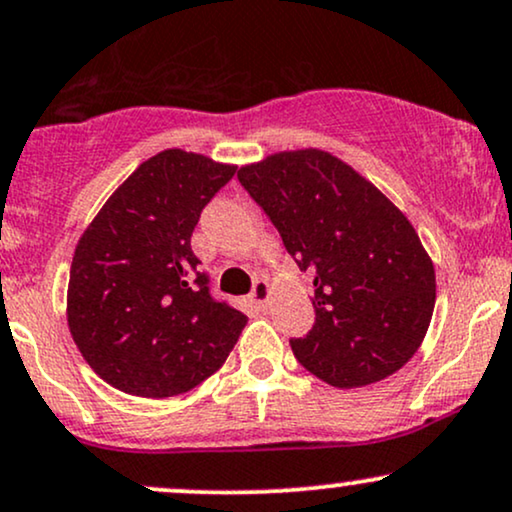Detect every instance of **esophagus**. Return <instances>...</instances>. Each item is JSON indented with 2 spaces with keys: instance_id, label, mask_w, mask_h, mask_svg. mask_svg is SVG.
Wrapping results in <instances>:
<instances>
[{
  "instance_id": "obj_1",
  "label": "esophagus",
  "mask_w": 512,
  "mask_h": 512,
  "mask_svg": "<svg viewBox=\"0 0 512 512\" xmlns=\"http://www.w3.org/2000/svg\"><path fill=\"white\" fill-rule=\"evenodd\" d=\"M250 300H252V303H255L257 307H267L269 300H272V286H269V281L257 279L255 286H252Z\"/></svg>"
}]
</instances>
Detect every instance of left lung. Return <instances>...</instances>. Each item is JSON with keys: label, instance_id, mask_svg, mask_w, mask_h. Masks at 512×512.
Segmentation results:
<instances>
[{"label": "left lung", "instance_id": "8db88e82", "mask_svg": "<svg viewBox=\"0 0 512 512\" xmlns=\"http://www.w3.org/2000/svg\"><path fill=\"white\" fill-rule=\"evenodd\" d=\"M238 178L312 276L315 326L291 341L300 365L336 389L398 372L422 346L436 300L434 262L408 217L317 147L274 152Z\"/></svg>", "mask_w": 512, "mask_h": 512}]
</instances>
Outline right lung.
Here are the masks:
<instances>
[{
    "mask_svg": "<svg viewBox=\"0 0 512 512\" xmlns=\"http://www.w3.org/2000/svg\"><path fill=\"white\" fill-rule=\"evenodd\" d=\"M236 174L171 147L145 159L80 236L66 319L97 377L143 398L195 389L224 365L248 324L212 300L190 250L202 207Z\"/></svg>",
    "mask_w": 512,
    "mask_h": 512,
    "instance_id": "add662e5",
    "label": "right lung"
}]
</instances>
